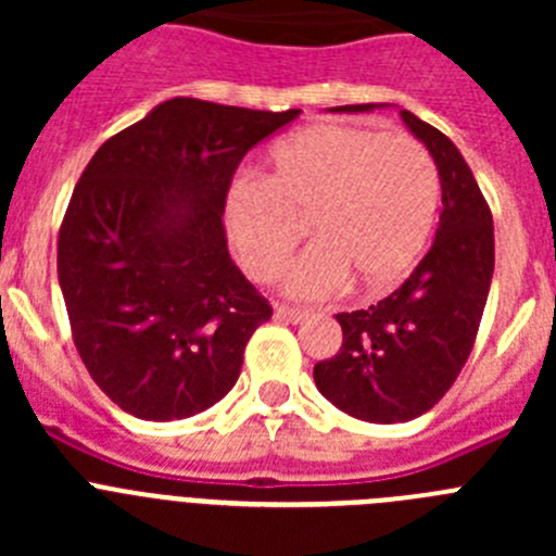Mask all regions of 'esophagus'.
<instances>
[{"mask_svg":"<svg viewBox=\"0 0 556 556\" xmlns=\"http://www.w3.org/2000/svg\"><path fill=\"white\" fill-rule=\"evenodd\" d=\"M308 317V312L303 308H294V306H275V320L281 323H303Z\"/></svg>","mask_w":556,"mask_h":556,"instance_id":"34e87169","label":"esophagus"}]
</instances>
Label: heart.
<instances>
[{
    "mask_svg": "<svg viewBox=\"0 0 556 556\" xmlns=\"http://www.w3.org/2000/svg\"><path fill=\"white\" fill-rule=\"evenodd\" d=\"M440 205V175L406 132L317 125L269 152L267 178L236 180L225 230L255 281H273L308 219L317 244L289 267L287 294L323 301L351 281L367 294L401 283L420 262Z\"/></svg>",
    "mask_w": 556,
    "mask_h": 556,
    "instance_id": "1",
    "label": "heart"
}]
</instances>
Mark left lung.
Here are the masks:
<instances>
[{"mask_svg":"<svg viewBox=\"0 0 556 556\" xmlns=\"http://www.w3.org/2000/svg\"><path fill=\"white\" fill-rule=\"evenodd\" d=\"M384 102L339 105L370 113ZM429 150L443 189L434 244L401 287L370 308L337 314L342 348L314 365V384L337 409L367 424H406L451 390L465 367L488 303L495 267L493 217L454 141L401 111Z\"/></svg>","mask_w":556,"mask_h":556,"instance_id":"1","label":"left lung"}]
</instances>
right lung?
I'll return each instance as SVG.
<instances>
[{
    "instance_id": "right-lung-1",
    "label": "right lung",
    "mask_w": 556,
    "mask_h": 556,
    "mask_svg": "<svg viewBox=\"0 0 556 556\" xmlns=\"http://www.w3.org/2000/svg\"><path fill=\"white\" fill-rule=\"evenodd\" d=\"M301 111L175 97L88 161L58 239V281L91 378L141 420L230 392L273 308L230 262L223 211L244 152Z\"/></svg>"
}]
</instances>
